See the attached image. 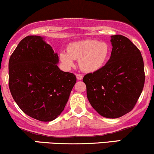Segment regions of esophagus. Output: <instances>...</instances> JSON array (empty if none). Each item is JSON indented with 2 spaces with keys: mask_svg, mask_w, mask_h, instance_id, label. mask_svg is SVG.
Listing matches in <instances>:
<instances>
[{
  "mask_svg": "<svg viewBox=\"0 0 154 154\" xmlns=\"http://www.w3.org/2000/svg\"><path fill=\"white\" fill-rule=\"evenodd\" d=\"M76 77H77V79H78V80H81V79H82L83 76L82 75H80V74H77V75H76Z\"/></svg>",
  "mask_w": 154,
  "mask_h": 154,
  "instance_id": "esophagus-1",
  "label": "esophagus"
}]
</instances>
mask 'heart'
Wrapping results in <instances>:
<instances>
[{
	"mask_svg": "<svg viewBox=\"0 0 154 154\" xmlns=\"http://www.w3.org/2000/svg\"><path fill=\"white\" fill-rule=\"evenodd\" d=\"M110 54L111 48L107 43L87 39L70 43L67 52H60L59 59L68 69L75 66V60H79V65L84 71L95 72L105 66Z\"/></svg>",
	"mask_w": 154,
	"mask_h": 154,
	"instance_id": "1",
	"label": "heart"
}]
</instances>
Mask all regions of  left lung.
Here are the masks:
<instances>
[{
    "instance_id": "obj_1",
    "label": "left lung",
    "mask_w": 154,
    "mask_h": 154,
    "mask_svg": "<svg viewBox=\"0 0 154 154\" xmlns=\"http://www.w3.org/2000/svg\"><path fill=\"white\" fill-rule=\"evenodd\" d=\"M111 57L98 71L83 77L90 103L100 115L115 119L132 110L143 89L140 51L123 35L111 36Z\"/></svg>"
}]
</instances>
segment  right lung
<instances>
[{
  "instance_id": "obj_1",
  "label": "right lung",
  "mask_w": 154,
  "mask_h": 154,
  "mask_svg": "<svg viewBox=\"0 0 154 154\" xmlns=\"http://www.w3.org/2000/svg\"><path fill=\"white\" fill-rule=\"evenodd\" d=\"M59 56L44 38L29 35L20 41L8 62V85L23 112L51 122L64 109L77 81L58 67Z\"/></svg>"
}]
</instances>
